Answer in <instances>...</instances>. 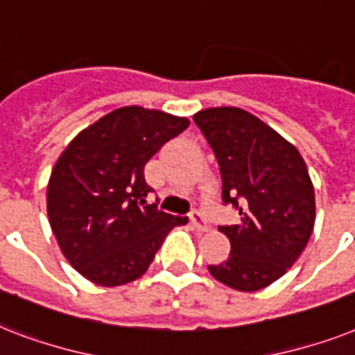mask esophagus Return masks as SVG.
Masks as SVG:
<instances>
[{
	"label": "esophagus",
	"instance_id": "34e87169",
	"mask_svg": "<svg viewBox=\"0 0 355 355\" xmlns=\"http://www.w3.org/2000/svg\"><path fill=\"white\" fill-rule=\"evenodd\" d=\"M189 223H191L193 227H195V230H198V232H206L207 230L206 217H204L202 213L198 211V209H193V211L189 213Z\"/></svg>",
	"mask_w": 355,
	"mask_h": 355
}]
</instances>
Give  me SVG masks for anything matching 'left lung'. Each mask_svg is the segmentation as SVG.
<instances>
[{
    "label": "left lung",
    "instance_id": "obj_1",
    "mask_svg": "<svg viewBox=\"0 0 355 355\" xmlns=\"http://www.w3.org/2000/svg\"><path fill=\"white\" fill-rule=\"evenodd\" d=\"M193 122L218 164L223 204L241 217L218 226L232 252L207 270L233 290L257 292L293 266L312 235L315 197L306 164L292 144L243 109H204Z\"/></svg>",
    "mask_w": 355,
    "mask_h": 355
}]
</instances>
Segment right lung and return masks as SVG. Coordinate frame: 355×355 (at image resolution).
I'll return each mask as SVG.
<instances>
[{
	"instance_id": "add662e5",
	"label": "right lung",
	"mask_w": 355,
	"mask_h": 355,
	"mask_svg": "<svg viewBox=\"0 0 355 355\" xmlns=\"http://www.w3.org/2000/svg\"><path fill=\"white\" fill-rule=\"evenodd\" d=\"M187 118L129 105L78 132L51 173L47 213L54 237L76 272L120 286L148 272L175 217L148 204L144 168Z\"/></svg>"
}]
</instances>
